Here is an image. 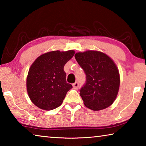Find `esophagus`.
<instances>
[{"label": "esophagus", "mask_w": 146, "mask_h": 146, "mask_svg": "<svg viewBox=\"0 0 146 146\" xmlns=\"http://www.w3.org/2000/svg\"><path fill=\"white\" fill-rule=\"evenodd\" d=\"M78 86H79V84H78V82H75V83H74L73 84V88H75V89H78Z\"/></svg>", "instance_id": "34e87169"}]
</instances>
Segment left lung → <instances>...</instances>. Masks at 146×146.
Instances as JSON below:
<instances>
[{
	"instance_id": "left-lung-1",
	"label": "left lung",
	"mask_w": 146,
	"mask_h": 146,
	"mask_svg": "<svg viewBox=\"0 0 146 146\" xmlns=\"http://www.w3.org/2000/svg\"><path fill=\"white\" fill-rule=\"evenodd\" d=\"M84 71L86 82L80 90L84 104L93 111L110 106L115 100L120 86V75L114 62L106 54L88 50L75 55Z\"/></svg>"
}]
</instances>
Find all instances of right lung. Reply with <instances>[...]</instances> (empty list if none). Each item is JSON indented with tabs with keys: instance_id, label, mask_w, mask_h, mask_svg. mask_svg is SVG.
Returning <instances> with one entry per match:
<instances>
[{
	"instance_id": "add662e5",
	"label": "right lung",
	"mask_w": 146,
	"mask_h": 146,
	"mask_svg": "<svg viewBox=\"0 0 146 146\" xmlns=\"http://www.w3.org/2000/svg\"><path fill=\"white\" fill-rule=\"evenodd\" d=\"M75 51H50L34 61L26 79L29 97L35 105L44 110L60 106L72 85L66 82L65 64L73 57Z\"/></svg>"
}]
</instances>
